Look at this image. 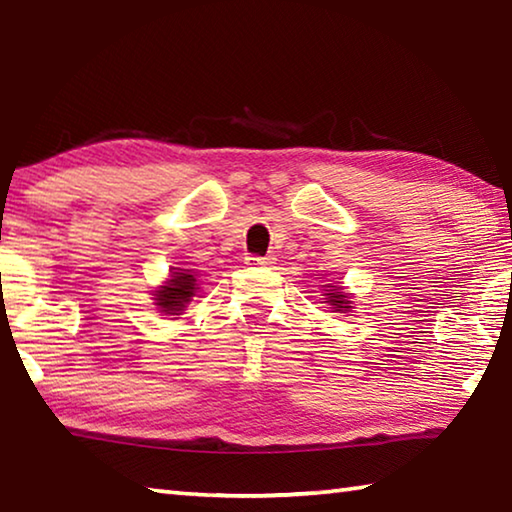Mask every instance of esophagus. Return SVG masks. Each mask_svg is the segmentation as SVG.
Returning a JSON list of instances; mask_svg holds the SVG:
<instances>
[{"label": "esophagus", "instance_id": "esophagus-1", "mask_svg": "<svg viewBox=\"0 0 512 512\" xmlns=\"http://www.w3.org/2000/svg\"><path fill=\"white\" fill-rule=\"evenodd\" d=\"M246 264H248V266L268 268V266H273V264H275V257H273V255H266V257H255V255H250V257H246Z\"/></svg>", "mask_w": 512, "mask_h": 512}]
</instances>
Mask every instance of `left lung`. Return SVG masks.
<instances>
[{
	"label": "left lung",
	"mask_w": 512,
	"mask_h": 512,
	"mask_svg": "<svg viewBox=\"0 0 512 512\" xmlns=\"http://www.w3.org/2000/svg\"><path fill=\"white\" fill-rule=\"evenodd\" d=\"M325 302L327 305H332L334 311H341V314H345V311L352 309V298L348 296V293H343L341 287H329V293H325Z\"/></svg>",
	"instance_id": "1"
}]
</instances>
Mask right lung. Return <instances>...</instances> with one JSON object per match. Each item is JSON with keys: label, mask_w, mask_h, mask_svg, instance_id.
<instances>
[{"label": "right lung", "mask_w": 512, "mask_h": 512, "mask_svg": "<svg viewBox=\"0 0 512 512\" xmlns=\"http://www.w3.org/2000/svg\"><path fill=\"white\" fill-rule=\"evenodd\" d=\"M194 271L189 268H178L173 271L167 282L162 284L160 289L153 291V300L155 307L160 309V314L164 316H180L187 302H192L194 293L198 289L196 284V275H192Z\"/></svg>", "instance_id": "1"}]
</instances>
